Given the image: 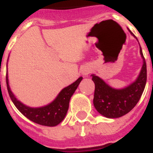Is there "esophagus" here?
Returning <instances> with one entry per match:
<instances>
[{
	"label": "esophagus",
	"instance_id": "esophagus-1",
	"mask_svg": "<svg viewBox=\"0 0 153 153\" xmlns=\"http://www.w3.org/2000/svg\"><path fill=\"white\" fill-rule=\"evenodd\" d=\"M80 71H81V74H82L83 76L87 77L89 74L91 73V68L89 67L88 65H83L81 68Z\"/></svg>",
	"mask_w": 153,
	"mask_h": 153
}]
</instances>
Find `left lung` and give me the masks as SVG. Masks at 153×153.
Wrapping results in <instances>:
<instances>
[{
  "label": "left lung",
  "mask_w": 153,
  "mask_h": 153,
  "mask_svg": "<svg viewBox=\"0 0 153 153\" xmlns=\"http://www.w3.org/2000/svg\"><path fill=\"white\" fill-rule=\"evenodd\" d=\"M131 36L134 35L129 30ZM140 52L143 59V65L134 82L123 88H112L96 74H91L95 83L93 105L97 112L108 118H117L128 114L136 105L143 94L147 81V66L142 48Z\"/></svg>",
  "instance_id": "8db88e82"
}]
</instances>
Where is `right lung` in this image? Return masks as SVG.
Segmentation results:
<instances>
[{"instance_id": "right-lung-1", "label": "right lung", "mask_w": 153, "mask_h": 153, "mask_svg": "<svg viewBox=\"0 0 153 153\" xmlns=\"http://www.w3.org/2000/svg\"><path fill=\"white\" fill-rule=\"evenodd\" d=\"M82 79V77H79L75 82L63 88L56 96V98L48 105L40 107H30L24 105L19 100L17 99V97L13 93V91H11V88L10 87L8 71L6 74L8 92L10 95V99L16 106V108L25 117H27L28 119L32 121L33 123L46 126H55L64 120L69 108L70 100L78 86L79 85Z\"/></svg>"}]
</instances>
